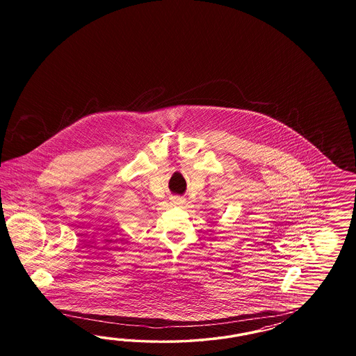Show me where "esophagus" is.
Wrapping results in <instances>:
<instances>
[{"mask_svg": "<svg viewBox=\"0 0 356 356\" xmlns=\"http://www.w3.org/2000/svg\"><path fill=\"white\" fill-rule=\"evenodd\" d=\"M185 198L183 197H173L172 198V204L176 206H183L185 205Z\"/></svg>", "mask_w": 356, "mask_h": 356, "instance_id": "esophagus-1", "label": "esophagus"}]
</instances>
